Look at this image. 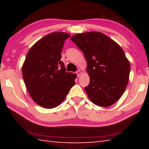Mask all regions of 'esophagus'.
I'll return each mask as SVG.
<instances>
[{
	"instance_id": "1",
	"label": "esophagus",
	"mask_w": 149,
	"mask_h": 149,
	"mask_svg": "<svg viewBox=\"0 0 149 149\" xmlns=\"http://www.w3.org/2000/svg\"><path fill=\"white\" fill-rule=\"evenodd\" d=\"M76 74H77V76L79 77L81 75V70H77V72H76Z\"/></svg>"
}]
</instances>
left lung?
Listing matches in <instances>:
<instances>
[{
    "label": "left lung",
    "instance_id": "left-lung-1",
    "mask_svg": "<svg viewBox=\"0 0 149 149\" xmlns=\"http://www.w3.org/2000/svg\"><path fill=\"white\" fill-rule=\"evenodd\" d=\"M71 40L84 53L90 84L84 88L97 106L108 107L118 100L128 84L131 66L118 43L103 33L77 34Z\"/></svg>",
    "mask_w": 149,
    "mask_h": 149
}]
</instances>
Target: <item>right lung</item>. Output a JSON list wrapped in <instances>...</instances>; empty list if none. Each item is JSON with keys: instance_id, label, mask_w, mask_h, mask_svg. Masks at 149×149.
<instances>
[{"instance_id": "right-lung-1", "label": "right lung", "mask_w": 149, "mask_h": 149, "mask_svg": "<svg viewBox=\"0 0 149 149\" xmlns=\"http://www.w3.org/2000/svg\"><path fill=\"white\" fill-rule=\"evenodd\" d=\"M68 33L54 32L38 41L27 52L22 75L33 100L47 109L58 106L75 84L76 74L66 72L61 61Z\"/></svg>"}]
</instances>
